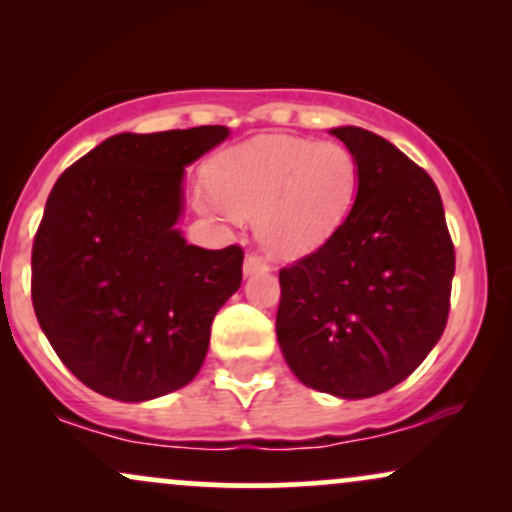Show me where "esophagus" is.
<instances>
[{"label": "esophagus", "mask_w": 512, "mask_h": 512, "mask_svg": "<svg viewBox=\"0 0 512 512\" xmlns=\"http://www.w3.org/2000/svg\"><path fill=\"white\" fill-rule=\"evenodd\" d=\"M245 274H252V272H264V269H269V264L260 252H250L248 257H245Z\"/></svg>", "instance_id": "34e87169"}]
</instances>
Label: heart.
Masks as SVG:
<instances>
[{
    "label": "heart",
    "mask_w": 512,
    "mask_h": 512,
    "mask_svg": "<svg viewBox=\"0 0 512 512\" xmlns=\"http://www.w3.org/2000/svg\"><path fill=\"white\" fill-rule=\"evenodd\" d=\"M195 207L255 216L257 236L274 255L320 248L354 207L361 168L346 144L269 134L223 149L207 170Z\"/></svg>",
    "instance_id": "1"
}]
</instances>
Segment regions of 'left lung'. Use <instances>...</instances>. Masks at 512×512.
I'll return each mask as SVG.
<instances>
[{
	"mask_svg": "<svg viewBox=\"0 0 512 512\" xmlns=\"http://www.w3.org/2000/svg\"><path fill=\"white\" fill-rule=\"evenodd\" d=\"M358 158L349 216L279 272L276 339L303 385L363 399L409 378L448 325L455 248L436 182L395 144L332 129Z\"/></svg>",
	"mask_w": 512,
	"mask_h": 512,
	"instance_id": "8db88e82",
	"label": "left lung"
}]
</instances>
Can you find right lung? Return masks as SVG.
<instances>
[{"label": "right lung", "mask_w": 512, "mask_h": 512, "mask_svg": "<svg viewBox=\"0 0 512 512\" xmlns=\"http://www.w3.org/2000/svg\"><path fill=\"white\" fill-rule=\"evenodd\" d=\"M226 137L221 125L115 134L52 187L31 255L35 317L105 397L146 402L190 383L243 281L240 245L204 250L175 228L182 170Z\"/></svg>", "instance_id": "add662e5"}]
</instances>
